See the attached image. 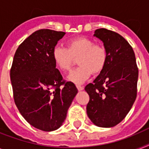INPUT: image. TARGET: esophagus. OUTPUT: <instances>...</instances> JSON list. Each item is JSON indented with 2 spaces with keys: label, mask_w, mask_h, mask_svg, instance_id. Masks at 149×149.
Returning <instances> with one entry per match:
<instances>
[{
  "label": "esophagus",
  "mask_w": 149,
  "mask_h": 149,
  "mask_svg": "<svg viewBox=\"0 0 149 149\" xmlns=\"http://www.w3.org/2000/svg\"><path fill=\"white\" fill-rule=\"evenodd\" d=\"M77 89H78V91H83V90H84V86H80V85H78V84H77Z\"/></svg>",
  "instance_id": "obj_1"
}]
</instances>
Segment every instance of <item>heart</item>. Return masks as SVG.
Returning a JSON list of instances; mask_svg holds the SVG:
<instances>
[{"mask_svg": "<svg viewBox=\"0 0 149 149\" xmlns=\"http://www.w3.org/2000/svg\"><path fill=\"white\" fill-rule=\"evenodd\" d=\"M52 58L56 66L64 72L71 69L74 58H77L79 65L72 71L69 79L76 84H82L92 72L98 74L104 70L107 61V52L104 45L94 43L91 38L78 37L68 40L65 48H55Z\"/></svg>", "mask_w": 149, "mask_h": 149, "instance_id": "1", "label": "heart"}]
</instances>
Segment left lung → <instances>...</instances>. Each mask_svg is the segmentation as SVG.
Segmentation results:
<instances>
[{"instance_id": "obj_1", "label": "left lung", "mask_w": 149, "mask_h": 149, "mask_svg": "<svg viewBox=\"0 0 149 149\" xmlns=\"http://www.w3.org/2000/svg\"><path fill=\"white\" fill-rule=\"evenodd\" d=\"M94 36L104 42L107 61L85 87L90 97L86 113L95 125L111 127L126 117L136 99L139 69L134 50L124 37L106 29H97Z\"/></svg>"}]
</instances>
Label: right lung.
Returning <instances> with one entry per match:
<instances>
[{
  "instance_id": "1",
  "label": "right lung",
  "mask_w": 149,
  "mask_h": 149,
  "mask_svg": "<svg viewBox=\"0 0 149 149\" xmlns=\"http://www.w3.org/2000/svg\"><path fill=\"white\" fill-rule=\"evenodd\" d=\"M65 32L50 29L35 31L18 46L10 71L15 103L23 118L44 132L58 129L78 90L66 82L52 58Z\"/></svg>"
}]
</instances>
